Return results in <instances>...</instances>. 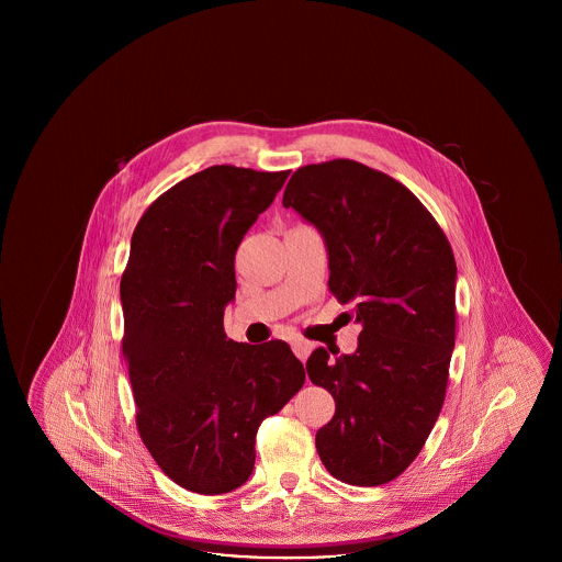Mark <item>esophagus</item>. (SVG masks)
I'll return each instance as SVG.
<instances>
[{"mask_svg":"<svg viewBox=\"0 0 562 562\" xmlns=\"http://www.w3.org/2000/svg\"><path fill=\"white\" fill-rule=\"evenodd\" d=\"M293 351L294 356L301 360V362H305L307 360V356H310V351H312V344L310 341H305V339H293Z\"/></svg>","mask_w":562,"mask_h":562,"instance_id":"obj_1","label":"esophagus"}]
</instances>
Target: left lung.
<instances>
[{
  "label": "left lung",
  "mask_w": 562,
  "mask_h": 562,
  "mask_svg": "<svg viewBox=\"0 0 562 562\" xmlns=\"http://www.w3.org/2000/svg\"><path fill=\"white\" fill-rule=\"evenodd\" d=\"M282 204L321 232L328 289L362 324L353 353L330 360L318 348L305 364L337 406L316 434L322 463L348 484L394 481L424 449L445 402L454 348L451 244L408 189L360 161L299 168Z\"/></svg>",
  "instance_id": "1"
}]
</instances>
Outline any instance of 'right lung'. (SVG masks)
Segmentation results:
<instances>
[{
	"label": "right lung",
	"mask_w": 562,
	"mask_h": 562,
	"mask_svg": "<svg viewBox=\"0 0 562 562\" xmlns=\"http://www.w3.org/2000/svg\"><path fill=\"white\" fill-rule=\"evenodd\" d=\"M286 177L211 166L161 193L134 229L120 296L136 428L161 472L193 493L248 481L257 429L305 381L289 344H236L223 330L236 250Z\"/></svg>",
	"instance_id": "1"
}]
</instances>
